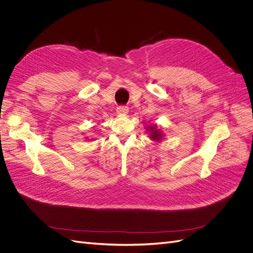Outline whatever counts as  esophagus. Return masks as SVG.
Instances as JSON below:
<instances>
[{
	"label": "esophagus",
	"mask_w": 253,
	"mask_h": 253,
	"mask_svg": "<svg viewBox=\"0 0 253 253\" xmlns=\"http://www.w3.org/2000/svg\"><path fill=\"white\" fill-rule=\"evenodd\" d=\"M128 112H129L128 106L121 105V106H118V108H117V114L118 115H126Z\"/></svg>",
	"instance_id": "obj_1"
}]
</instances>
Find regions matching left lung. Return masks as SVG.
I'll list each match as a JSON object with an SVG mask.
<instances>
[{
  "instance_id": "obj_1",
  "label": "left lung",
  "mask_w": 253,
  "mask_h": 253,
  "mask_svg": "<svg viewBox=\"0 0 253 253\" xmlns=\"http://www.w3.org/2000/svg\"><path fill=\"white\" fill-rule=\"evenodd\" d=\"M147 131L150 132V138L154 141H161L163 138V133L160 129H158L157 125H149L147 127Z\"/></svg>"
}]
</instances>
